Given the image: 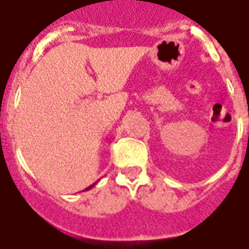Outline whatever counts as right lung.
I'll use <instances>...</instances> for the list:
<instances>
[{"label":"right lung","instance_id":"1","mask_svg":"<svg viewBox=\"0 0 249 249\" xmlns=\"http://www.w3.org/2000/svg\"><path fill=\"white\" fill-rule=\"evenodd\" d=\"M94 184H96V183H94ZM94 184H92V185H90V187H88L87 189H85V191H89V189H92V188L94 187Z\"/></svg>","mask_w":249,"mask_h":249}]
</instances>
